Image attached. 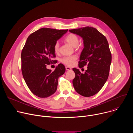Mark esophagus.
<instances>
[{"instance_id": "1", "label": "esophagus", "mask_w": 133, "mask_h": 133, "mask_svg": "<svg viewBox=\"0 0 133 133\" xmlns=\"http://www.w3.org/2000/svg\"><path fill=\"white\" fill-rule=\"evenodd\" d=\"M66 70H71V68L70 67H69L66 66Z\"/></svg>"}]
</instances>
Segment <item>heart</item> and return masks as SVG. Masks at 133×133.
Returning <instances> with one entry per match:
<instances>
[{
	"instance_id": "heart-1",
	"label": "heart",
	"mask_w": 133,
	"mask_h": 133,
	"mask_svg": "<svg viewBox=\"0 0 133 133\" xmlns=\"http://www.w3.org/2000/svg\"><path fill=\"white\" fill-rule=\"evenodd\" d=\"M65 41L70 44L71 46L75 47L77 49H79L81 47V45L79 44V38L75 34L70 33L67 35L65 38ZM54 50L55 53H58L59 50V43L57 42L55 43L54 45ZM77 57L72 56H67L63 57L61 61L64 64L71 66L73 65L75 61L76 60Z\"/></svg>"
}]
</instances>
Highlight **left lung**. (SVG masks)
<instances>
[{
    "label": "left lung",
    "mask_w": 133,
    "mask_h": 133,
    "mask_svg": "<svg viewBox=\"0 0 133 133\" xmlns=\"http://www.w3.org/2000/svg\"><path fill=\"white\" fill-rule=\"evenodd\" d=\"M69 31L83 38L84 48L78 66L79 68L88 66L84 74L72 68L75 73L74 87L83 96H92L99 91L108 77L111 62L108 43L105 36L94 27L87 26Z\"/></svg>",
    "instance_id": "obj_1"
}]
</instances>
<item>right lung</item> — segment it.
I'll return each instance as SVG.
<instances>
[{
	"label": "right lung",
	"instance_id": "1",
	"mask_svg": "<svg viewBox=\"0 0 133 133\" xmlns=\"http://www.w3.org/2000/svg\"><path fill=\"white\" fill-rule=\"evenodd\" d=\"M68 31L43 28L31 34L21 54L22 71L30 91L36 96L46 98L57 90L59 77L65 72V67L59 64L54 71L46 66L56 61L54 45Z\"/></svg>",
	"mask_w": 133,
	"mask_h": 133
}]
</instances>
